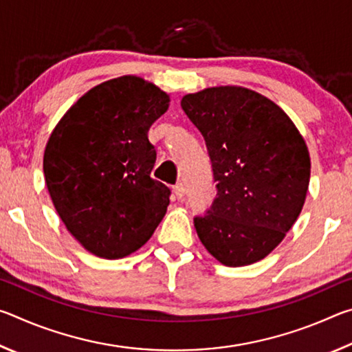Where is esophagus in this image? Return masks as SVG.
<instances>
[{
	"label": "esophagus",
	"instance_id": "34e87169",
	"mask_svg": "<svg viewBox=\"0 0 352 352\" xmlns=\"http://www.w3.org/2000/svg\"><path fill=\"white\" fill-rule=\"evenodd\" d=\"M172 192H174V197L177 200H182L184 197V186H183V183L175 184V186L172 188Z\"/></svg>",
	"mask_w": 352,
	"mask_h": 352
}]
</instances>
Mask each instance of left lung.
Here are the masks:
<instances>
[{"instance_id": "8db88e82", "label": "left lung", "mask_w": 352, "mask_h": 352, "mask_svg": "<svg viewBox=\"0 0 352 352\" xmlns=\"http://www.w3.org/2000/svg\"><path fill=\"white\" fill-rule=\"evenodd\" d=\"M182 109L204 135L217 197L194 226L208 253L226 267L269 256L306 201L311 157L281 107L253 90L211 87L183 96Z\"/></svg>"}]
</instances>
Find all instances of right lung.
Wrapping results in <instances>:
<instances>
[{
	"instance_id": "1",
	"label": "right lung",
	"mask_w": 352,
	"mask_h": 352,
	"mask_svg": "<svg viewBox=\"0 0 352 352\" xmlns=\"http://www.w3.org/2000/svg\"><path fill=\"white\" fill-rule=\"evenodd\" d=\"M168 93L138 76L93 87L65 113L43 155L47 192L67 230L94 256L119 259L151 239L170 190L153 180L147 132Z\"/></svg>"
}]
</instances>
